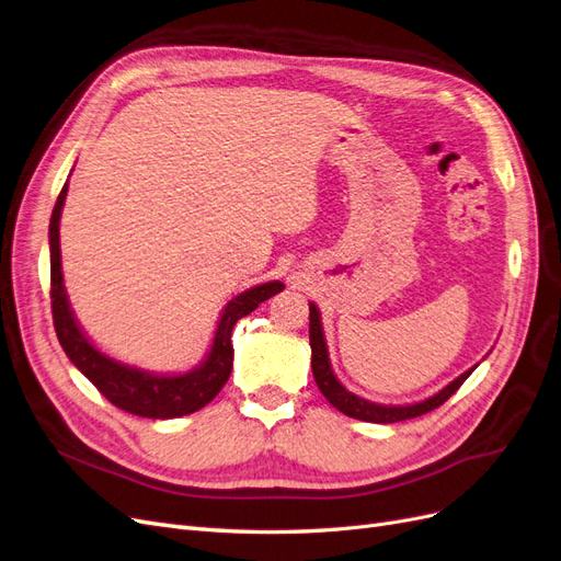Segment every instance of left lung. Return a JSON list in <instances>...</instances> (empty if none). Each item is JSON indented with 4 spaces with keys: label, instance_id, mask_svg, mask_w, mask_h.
I'll return each instance as SVG.
<instances>
[{
    "label": "left lung",
    "instance_id": "obj_1",
    "mask_svg": "<svg viewBox=\"0 0 561 561\" xmlns=\"http://www.w3.org/2000/svg\"><path fill=\"white\" fill-rule=\"evenodd\" d=\"M310 347H312V375L314 382L319 387V391L327 396V401L337 408L342 414L347 417L360 420V422H373V424H393V422H403V420H412L420 417V414H426L431 410H436L438 405H443L451 393H455L463 382L466 377L476 370V366L471 370H466L463 375H459L455 382H449L443 391H438L431 399L422 401V403H412V405H377L370 403L366 399H358L356 393L347 391L337 382V377L331 370V360H329V350H327V340H323V331H321V317L317 305L310 302Z\"/></svg>",
    "mask_w": 561,
    "mask_h": 561
}]
</instances>
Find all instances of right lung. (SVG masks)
<instances>
[{
    "instance_id": "right-lung-1",
    "label": "right lung",
    "mask_w": 561,
    "mask_h": 561,
    "mask_svg": "<svg viewBox=\"0 0 561 561\" xmlns=\"http://www.w3.org/2000/svg\"><path fill=\"white\" fill-rule=\"evenodd\" d=\"M67 197V184L62 186L58 203L50 214V310L53 327H56L58 340L75 364L90 382L98 387L112 405L139 414L149 420H174L184 417L195 410L205 408L216 393L224 389L232 370V327L249 312H254L261 302L279 294L282 282H267L254 288H247L244 294L232 298L216 327L214 345L205 358V364L184 375H151L139 368L118 364V360L104 356L93 347L79 323L69 310V300L62 284V261H60V214Z\"/></svg>"
}]
</instances>
